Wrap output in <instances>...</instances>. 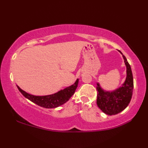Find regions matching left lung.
I'll return each mask as SVG.
<instances>
[{
	"label": "left lung",
	"mask_w": 148,
	"mask_h": 148,
	"mask_svg": "<svg viewBox=\"0 0 148 148\" xmlns=\"http://www.w3.org/2000/svg\"><path fill=\"white\" fill-rule=\"evenodd\" d=\"M120 53L122 54L121 51ZM125 63L127 66V78L122 87L113 92H104L98 85L97 90V106L107 115H116L122 112L128 106L132 98L133 91V76L131 66L124 56Z\"/></svg>",
	"instance_id": "left-lung-1"
}]
</instances>
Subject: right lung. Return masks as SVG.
Here are the masks:
<instances>
[{"instance_id":"1","label":"right lung","mask_w":148,"mask_h":148,"mask_svg":"<svg viewBox=\"0 0 148 148\" xmlns=\"http://www.w3.org/2000/svg\"><path fill=\"white\" fill-rule=\"evenodd\" d=\"M77 84H78V79H77L76 82L72 86L66 87V89L61 90L57 93L47 95V96H34L27 93L19 87H17L25 97L34 103L46 108H54L64 104L69 101L76 91Z\"/></svg>"}]
</instances>
